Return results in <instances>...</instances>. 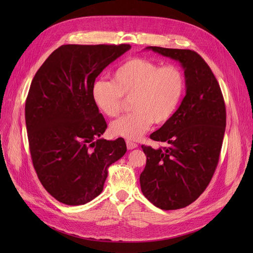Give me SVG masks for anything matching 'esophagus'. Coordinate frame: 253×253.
<instances>
[{
	"label": "esophagus",
	"mask_w": 253,
	"mask_h": 253,
	"mask_svg": "<svg viewBox=\"0 0 253 253\" xmlns=\"http://www.w3.org/2000/svg\"><path fill=\"white\" fill-rule=\"evenodd\" d=\"M126 147H127L128 150H133V149L138 147V144L133 142V141H131V140H126Z\"/></svg>",
	"instance_id": "esophagus-1"
}]
</instances>
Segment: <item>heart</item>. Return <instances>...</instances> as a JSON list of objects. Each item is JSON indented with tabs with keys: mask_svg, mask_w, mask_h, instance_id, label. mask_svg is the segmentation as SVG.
Returning a JSON list of instances; mask_svg holds the SVG:
<instances>
[{
	"mask_svg": "<svg viewBox=\"0 0 253 253\" xmlns=\"http://www.w3.org/2000/svg\"><path fill=\"white\" fill-rule=\"evenodd\" d=\"M185 89V77L175 65L160 66L143 58H131L113 74V81L98 79L91 85V98L108 117H117L125 99H131L133 112L111 125L115 136L137 140L153 125H163L177 109Z\"/></svg>",
	"mask_w": 253,
	"mask_h": 253,
	"instance_id": "b5f03b06",
	"label": "heart"
}]
</instances>
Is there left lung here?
<instances>
[{"label": "left lung", "mask_w": 253, "mask_h": 253, "mask_svg": "<svg viewBox=\"0 0 253 253\" xmlns=\"http://www.w3.org/2000/svg\"><path fill=\"white\" fill-rule=\"evenodd\" d=\"M174 59L185 70L186 96L173 116L150 138L167 142L157 150L141 148L147 164L141 192L163 210L192 204L208 187L218 164L226 128V106L219 84L194 50L149 46Z\"/></svg>", "instance_id": "obj_1"}]
</instances>
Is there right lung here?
I'll return each instance as SVG.
<instances>
[{"instance_id":"right-lung-1","label":"right lung","mask_w":253,"mask_h":253,"mask_svg":"<svg viewBox=\"0 0 253 253\" xmlns=\"http://www.w3.org/2000/svg\"><path fill=\"white\" fill-rule=\"evenodd\" d=\"M129 48L62 45L30 84L25 102L30 155L42 186L60 203L94 200L102 192L109 167L126 154L124 138H100L108 126L90 90L99 74Z\"/></svg>"}]
</instances>
